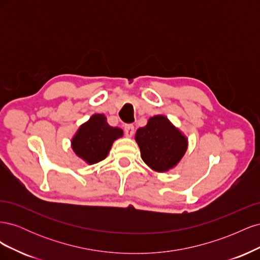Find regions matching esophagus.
I'll use <instances>...</instances> for the list:
<instances>
[{"label": "esophagus", "instance_id": "1", "mask_svg": "<svg viewBox=\"0 0 260 260\" xmlns=\"http://www.w3.org/2000/svg\"><path fill=\"white\" fill-rule=\"evenodd\" d=\"M133 133H135V127H133L132 124H125L124 125V135H125V137L131 138L133 136Z\"/></svg>", "mask_w": 260, "mask_h": 260}]
</instances>
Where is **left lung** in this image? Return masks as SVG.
I'll return each mask as SVG.
<instances>
[{
  "mask_svg": "<svg viewBox=\"0 0 260 260\" xmlns=\"http://www.w3.org/2000/svg\"><path fill=\"white\" fill-rule=\"evenodd\" d=\"M143 161L155 172H168L183 158L188 146L184 133L166 116L155 115L136 133Z\"/></svg>",
  "mask_w": 260,
  "mask_h": 260,
  "instance_id": "obj_1",
  "label": "left lung"
}]
</instances>
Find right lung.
I'll return each mask as SVG.
<instances>
[{"mask_svg":"<svg viewBox=\"0 0 260 260\" xmlns=\"http://www.w3.org/2000/svg\"><path fill=\"white\" fill-rule=\"evenodd\" d=\"M122 136V129L109 125L104 114H94L76 131L72 148L85 164L94 165L106 158L113 143Z\"/></svg>","mask_w":260,"mask_h":260,"instance_id":"add662e5","label":"right lung"}]
</instances>
